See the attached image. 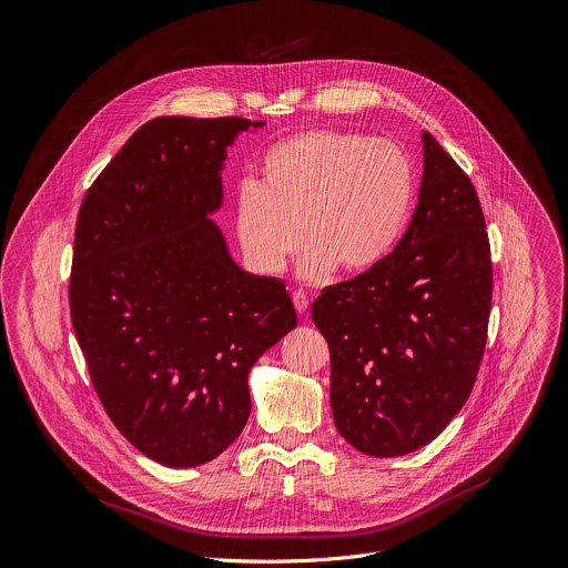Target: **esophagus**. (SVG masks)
<instances>
[{"instance_id": "obj_1", "label": "esophagus", "mask_w": 568, "mask_h": 568, "mask_svg": "<svg viewBox=\"0 0 568 568\" xmlns=\"http://www.w3.org/2000/svg\"><path fill=\"white\" fill-rule=\"evenodd\" d=\"M293 304H295L297 313H300V315H304V313L308 311V304H311V302H308V295H306V293L295 291V293H293Z\"/></svg>"}]
</instances>
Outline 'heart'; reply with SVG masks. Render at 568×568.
<instances>
[{
    "mask_svg": "<svg viewBox=\"0 0 568 568\" xmlns=\"http://www.w3.org/2000/svg\"><path fill=\"white\" fill-rule=\"evenodd\" d=\"M416 196L407 152L387 139L311 130L271 145L257 183H242L235 233L246 262L280 273L300 244V273L358 277L398 246Z\"/></svg>",
    "mask_w": 568,
    "mask_h": 568,
    "instance_id": "1",
    "label": "heart"
}]
</instances>
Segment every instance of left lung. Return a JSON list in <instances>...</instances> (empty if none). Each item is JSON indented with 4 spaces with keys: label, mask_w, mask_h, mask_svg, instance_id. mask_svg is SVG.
Returning <instances> with one entry per match:
<instances>
[{
    "label": "left lung",
    "mask_w": 568,
    "mask_h": 568,
    "mask_svg": "<svg viewBox=\"0 0 568 568\" xmlns=\"http://www.w3.org/2000/svg\"><path fill=\"white\" fill-rule=\"evenodd\" d=\"M418 205L372 273L322 288L311 317L331 356L337 432L372 457L436 438L466 405L486 349L493 260L470 176L423 134Z\"/></svg>",
    "instance_id": "1"
}]
</instances>
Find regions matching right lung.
<instances>
[{
    "label": "right lung",
    "instance_id": "1",
    "mask_svg": "<svg viewBox=\"0 0 568 568\" xmlns=\"http://www.w3.org/2000/svg\"><path fill=\"white\" fill-rule=\"evenodd\" d=\"M264 123L161 116L87 190L69 277L71 324L93 389L145 457H219L251 416L248 372L297 326L282 280L242 271L207 212L233 139Z\"/></svg>",
    "mask_w": 568,
    "mask_h": 568
}]
</instances>
